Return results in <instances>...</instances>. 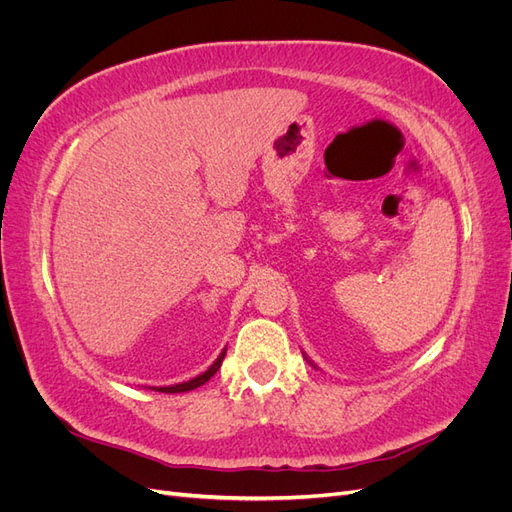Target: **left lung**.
Masks as SVG:
<instances>
[{
    "mask_svg": "<svg viewBox=\"0 0 512 512\" xmlns=\"http://www.w3.org/2000/svg\"><path fill=\"white\" fill-rule=\"evenodd\" d=\"M303 356L307 359V354H305V352H303ZM307 363H309V365H314V361H309V359H307ZM314 367H316V365H314Z\"/></svg>",
    "mask_w": 512,
    "mask_h": 512,
    "instance_id": "obj_1",
    "label": "left lung"
}]
</instances>
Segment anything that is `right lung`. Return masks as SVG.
I'll return each instance as SVG.
<instances>
[{"mask_svg":"<svg viewBox=\"0 0 512 512\" xmlns=\"http://www.w3.org/2000/svg\"><path fill=\"white\" fill-rule=\"evenodd\" d=\"M224 356H226V348L220 352L218 359H215V361L209 365V369L203 371V374H198L196 378H192V380H188V382H179V384H170V386H151V391H158V393H185V391H194V389H198V386H203L205 382H209L215 374H218V369H220V365H222V361H224Z\"/></svg>","mask_w":512,"mask_h":512,"instance_id":"right-lung-1","label":"right lung"}]
</instances>
